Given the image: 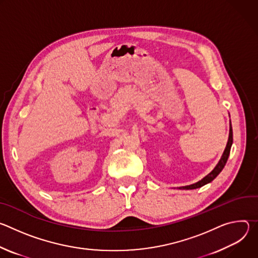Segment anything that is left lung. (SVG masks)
I'll list each match as a JSON object with an SVG mask.
<instances>
[{"label": "left lung", "instance_id": "left-lung-1", "mask_svg": "<svg viewBox=\"0 0 258 258\" xmlns=\"http://www.w3.org/2000/svg\"><path fill=\"white\" fill-rule=\"evenodd\" d=\"M232 144H233V130H232V124H230V135H229V141H228L227 147H226L225 152H224L222 158H220L219 162H218L217 165L214 167V169H213L209 174H207L204 178H202L201 180H199L198 182L193 183V185H190V186L180 187L179 189H183V190H193V189H197V188L203 187L204 185H206V183L212 181V180L219 174V172L223 170V168L225 167V165H226V163H227V161H228L229 155H230Z\"/></svg>", "mask_w": 258, "mask_h": 258}]
</instances>
